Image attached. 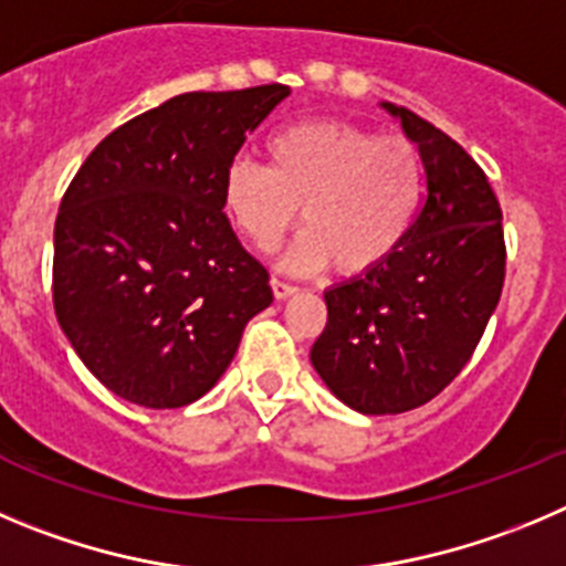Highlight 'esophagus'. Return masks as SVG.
Here are the masks:
<instances>
[{
  "label": "esophagus",
  "mask_w": 566,
  "mask_h": 566,
  "mask_svg": "<svg viewBox=\"0 0 566 566\" xmlns=\"http://www.w3.org/2000/svg\"><path fill=\"white\" fill-rule=\"evenodd\" d=\"M271 287H273V295H276V298H290L293 293H298V287H295V284L284 282V279H276V276L271 279Z\"/></svg>",
  "instance_id": "esophagus-1"
}]
</instances>
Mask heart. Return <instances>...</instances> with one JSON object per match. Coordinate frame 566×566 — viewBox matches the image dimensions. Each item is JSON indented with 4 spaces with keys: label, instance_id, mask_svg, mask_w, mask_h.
I'll list each match as a JSON object with an SVG mask.
<instances>
[{
    "label": "heart",
    "instance_id": "heart-1",
    "mask_svg": "<svg viewBox=\"0 0 566 566\" xmlns=\"http://www.w3.org/2000/svg\"><path fill=\"white\" fill-rule=\"evenodd\" d=\"M268 163L237 157L222 175V208L239 237L271 251L298 220L290 271L355 276L403 245L426 191L422 157L406 137H378L346 120H302L273 132Z\"/></svg>",
    "mask_w": 566,
    "mask_h": 566
}]
</instances>
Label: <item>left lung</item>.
Masks as SVG:
<instances>
[{
	"instance_id": "1",
	"label": "left lung",
	"mask_w": 566,
	"mask_h": 566,
	"mask_svg": "<svg viewBox=\"0 0 566 566\" xmlns=\"http://www.w3.org/2000/svg\"><path fill=\"white\" fill-rule=\"evenodd\" d=\"M417 144L426 200L384 264L324 293L315 371L360 415H400L440 395L471 360L505 284L502 208L457 140L406 106L380 104Z\"/></svg>"
}]
</instances>
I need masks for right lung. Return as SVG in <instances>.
<instances>
[{"mask_svg": "<svg viewBox=\"0 0 566 566\" xmlns=\"http://www.w3.org/2000/svg\"><path fill=\"white\" fill-rule=\"evenodd\" d=\"M290 86L186 93L106 135L61 200L53 304L95 378L180 409L222 378L273 290L222 211V175Z\"/></svg>", "mask_w": 566, "mask_h": 566, "instance_id": "obj_1", "label": "right lung"}]
</instances>
